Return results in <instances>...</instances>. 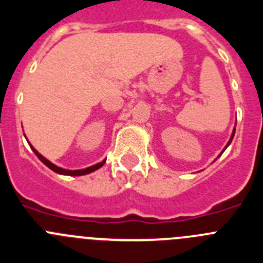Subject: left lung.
Segmentation results:
<instances>
[{
	"label": "left lung",
	"instance_id": "left-lung-1",
	"mask_svg": "<svg viewBox=\"0 0 263 263\" xmlns=\"http://www.w3.org/2000/svg\"><path fill=\"white\" fill-rule=\"evenodd\" d=\"M234 132H236V129L233 130V134H232V137H231V141H229V142H228V145H229V143L232 142V139H233V136H234ZM228 145H227V146H228Z\"/></svg>",
	"mask_w": 263,
	"mask_h": 263
}]
</instances>
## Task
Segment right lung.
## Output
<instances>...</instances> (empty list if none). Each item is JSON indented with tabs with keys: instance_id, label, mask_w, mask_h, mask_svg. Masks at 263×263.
Returning <instances> with one entry per match:
<instances>
[{
	"instance_id": "obj_1",
	"label": "right lung",
	"mask_w": 263,
	"mask_h": 263,
	"mask_svg": "<svg viewBox=\"0 0 263 263\" xmlns=\"http://www.w3.org/2000/svg\"><path fill=\"white\" fill-rule=\"evenodd\" d=\"M31 148H32V152L35 153L36 157H38L39 159H41L42 162H43V163H45L46 166L48 167V168H51V170H52V171H55V173H58V174H62V175H71V176H80V175H85V174L93 173V171H96V170H99L100 167H101V166H103L104 163H105V160H103V162H100V163L95 164V166L88 167V168H85V170H75V171H71V170H64V168H60V167L55 166V164L51 163L50 160L46 159L45 157H42V155L39 154V153L36 152L35 148L32 147V146H31Z\"/></svg>"
}]
</instances>
